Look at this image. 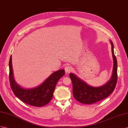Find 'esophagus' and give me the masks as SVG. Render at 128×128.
<instances>
[{
  "mask_svg": "<svg viewBox=\"0 0 128 128\" xmlns=\"http://www.w3.org/2000/svg\"><path fill=\"white\" fill-rule=\"evenodd\" d=\"M72 70V68L71 66H66L65 68V72L66 74L70 72Z\"/></svg>",
  "mask_w": 128,
  "mask_h": 128,
  "instance_id": "34e87169",
  "label": "esophagus"
}]
</instances>
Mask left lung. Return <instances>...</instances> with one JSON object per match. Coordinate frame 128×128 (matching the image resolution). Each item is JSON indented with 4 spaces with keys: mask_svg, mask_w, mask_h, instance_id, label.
Returning <instances> with one entry per match:
<instances>
[{
    "mask_svg": "<svg viewBox=\"0 0 128 128\" xmlns=\"http://www.w3.org/2000/svg\"><path fill=\"white\" fill-rule=\"evenodd\" d=\"M110 42L111 45L114 65L112 75L106 84L100 86H91L77 75L73 73L69 74L72 83L73 95L75 99L81 103H95L109 96L115 88L117 80V62L114 54V44L111 40Z\"/></svg>",
    "mask_w": 128,
    "mask_h": 128,
    "instance_id": "1",
    "label": "left lung"
}]
</instances>
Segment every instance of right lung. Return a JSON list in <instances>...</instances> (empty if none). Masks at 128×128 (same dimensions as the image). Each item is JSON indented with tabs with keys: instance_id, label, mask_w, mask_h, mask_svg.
<instances>
[{
	"instance_id": "1",
	"label": "right lung",
	"mask_w": 128,
	"mask_h": 128,
	"mask_svg": "<svg viewBox=\"0 0 128 128\" xmlns=\"http://www.w3.org/2000/svg\"><path fill=\"white\" fill-rule=\"evenodd\" d=\"M9 69L10 86L16 96L23 102L37 107L44 106L50 102L53 97L58 81L65 74V70L60 69L50 74L38 86L25 88L18 84L14 80L12 64V56L9 60Z\"/></svg>"
}]
</instances>
